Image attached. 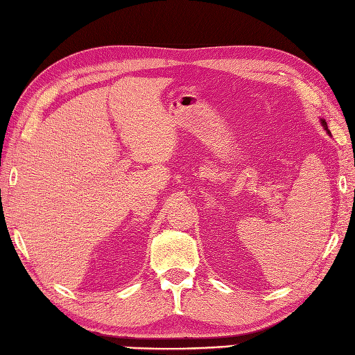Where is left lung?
<instances>
[{
	"label": "left lung",
	"instance_id": "obj_1",
	"mask_svg": "<svg viewBox=\"0 0 355 355\" xmlns=\"http://www.w3.org/2000/svg\"><path fill=\"white\" fill-rule=\"evenodd\" d=\"M320 123H321V125L324 127V130L327 132V135H329V136H331V135H330V130H329V128H327V123H326L324 118H320Z\"/></svg>",
	"mask_w": 355,
	"mask_h": 355
}]
</instances>
